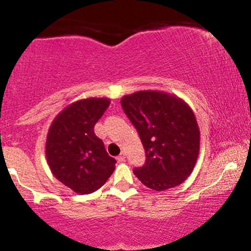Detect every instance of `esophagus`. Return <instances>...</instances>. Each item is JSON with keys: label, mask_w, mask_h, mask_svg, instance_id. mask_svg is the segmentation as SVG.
<instances>
[{"label": "esophagus", "mask_w": 251, "mask_h": 251, "mask_svg": "<svg viewBox=\"0 0 251 251\" xmlns=\"http://www.w3.org/2000/svg\"><path fill=\"white\" fill-rule=\"evenodd\" d=\"M125 153H124V152H123V153H120L119 155H118V157H117V159H118V162H120V163H122V162H125Z\"/></svg>", "instance_id": "34e87169"}]
</instances>
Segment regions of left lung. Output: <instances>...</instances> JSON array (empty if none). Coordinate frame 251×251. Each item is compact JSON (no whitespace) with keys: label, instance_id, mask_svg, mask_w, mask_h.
Wrapping results in <instances>:
<instances>
[{"label":"left lung","instance_id":"8db88e82","mask_svg":"<svg viewBox=\"0 0 251 251\" xmlns=\"http://www.w3.org/2000/svg\"><path fill=\"white\" fill-rule=\"evenodd\" d=\"M122 106L145 149V165L133 171L138 179L155 191L183 183L200 153L201 132L191 107L175 94L150 89L124 96Z\"/></svg>","mask_w":251,"mask_h":251}]
</instances>
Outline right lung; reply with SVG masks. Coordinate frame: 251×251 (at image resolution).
<instances>
[{
  "label": "right lung",
  "instance_id": "obj_1",
  "mask_svg": "<svg viewBox=\"0 0 251 251\" xmlns=\"http://www.w3.org/2000/svg\"><path fill=\"white\" fill-rule=\"evenodd\" d=\"M108 98H87L65 107L54 118L46 139V158L51 174L79 195L99 190L113 174L109 157L94 125L107 109Z\"/></svg>",
  "mask_w": 251,
  "mask_h": 251
}]
</instances>
